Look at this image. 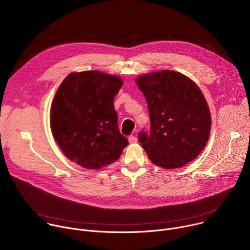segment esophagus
<instances>
[{
	"mask_svg": "<svg viewBox=\"0 0 250 250\" xmlns=\"http://www.w3.org/2000/svg\"><path fill=\"white\" fill-rule=\"evenodd\" d=\"M128 141H129V144H135V142L137 141V137L134 136V135H129L128 136Z\"/></svg>",
	"mask_w": 250,
	"mask_h": 250,
	"instance_id": "esophagus-1",
	"label": "esophagus"
}]
</instances>
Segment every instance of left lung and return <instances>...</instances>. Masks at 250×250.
<instances>
[{
  "label": "left lung",
  "mask_w": 250,
  "mask_h": 250,
  "mask_svg": "<svg viewBox=\"0 0 250 250\" xmlns=\"http://www.w3.org/2000/svg\"><path fill=\"white\" fill-rule=\"evenodd\" d=\"M144 93L150 118V133L138 140L155 165L179 168L204 149L210 130V114L199 87L188 77L163 70L135 79Z\"/></svg>",
  "instance_id": "8db88e82"
}]
</instances>
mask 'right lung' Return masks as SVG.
<instances>
[{
    "label": "right lung",
    "instance_id": "add662e5",
    "mask_svg": "<svg viewBox=\"0 0 250 250\" xmlns=\"http://www.w3.org/2000/svg\"><path fill=\"white\" fill-rule=\"evenodd\" d=\"M123 80L99 72L69 74L60 84L50 113L52 134L71 161L100 169L118 160L128 145L118 126L114 98Z\"/></svg>",
    "mask_w": 250,
    "mask_h": 250
}]
</instances>
